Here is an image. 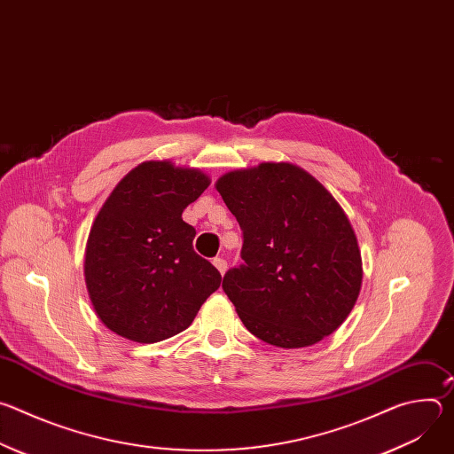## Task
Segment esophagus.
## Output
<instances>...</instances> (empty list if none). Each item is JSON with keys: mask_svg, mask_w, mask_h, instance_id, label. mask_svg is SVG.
I'll return each instance as SVG.
<instances>
[{"mask_svg": "<svg viewBox=\"0 0 454 454\" xmlns=\"http://www.w3.org/2000/svg\"><path fill=\"white\" fill-rule=\"evenodd\" d=\"M214 266L217 268V271H219L221 275H224L226 270H228V262L224 261V258H214Z\"/></svg>", "mask_w": 454, "mask_h": 454, "instance_id": "esophagus-1", "label": "esophagus"}]
</instances>
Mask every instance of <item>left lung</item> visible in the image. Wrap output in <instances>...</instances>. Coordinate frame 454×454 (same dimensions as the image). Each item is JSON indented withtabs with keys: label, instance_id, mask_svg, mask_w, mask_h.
Wrapping results in <instances>:
<instances>
[{
	"label": "left lung",
	"instance_id": "obj_1",
	"mask_svg": "<svg viewBox=\"0 0 454 454\" xmlns=\"http://www.w3.org/2000/svg\"><path fill=\"white\" fill-rule=\"evenodd\" d=\"M215 188L242 230V264L223 289L244 327L282 348L331 336L363 278L357 239L336 200L291 163L233 170Z\"/></svg>",
	"mask_w": 454,
	"mask_h": 454
}]
</instances>
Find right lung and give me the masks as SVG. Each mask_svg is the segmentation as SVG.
<instances>
[{
	"instance_id": "add662e5",
	"label": "right lung",
	"mask_w": 454,
	"mask_h": 454,
	"mask_svg": "<svg viewBox=\"0 0 454 454\" xmlns=\"http://www.w3.org/2000/svg\"><path fill=\"white\" fill-rule=\"evenodd\" d=\"M198 168L145 161L129 172L98 212L84 275L97 316L121 338L156 343L183 333L221 273L193 251L196 228L183 210L208 188Z\"/></svg>"
}]
</instances>
